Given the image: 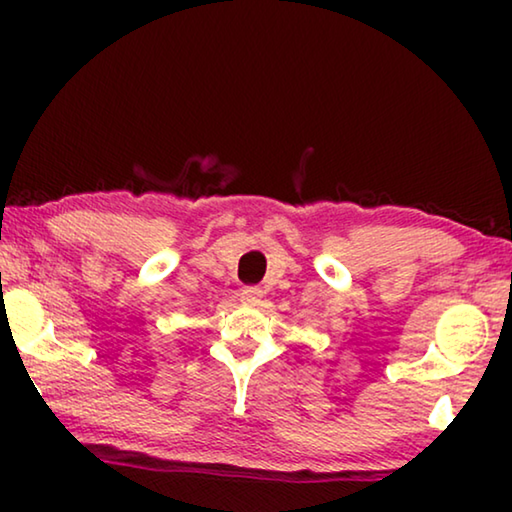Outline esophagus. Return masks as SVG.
I'll return each mask as SVG.
<instances>
[{"label": "esophagus", "mask_w": 512, "mask_h": 512, "mask_svg": "<svg viewBox=\"0 0 512 512\" xmlns=\"http://www.w3.org/2000/svg\"><path fill=\"white\" fill-rule=\"evenodd\" d=\"M262 289L259 287H246L244 291H241V302H244V305H259V302H262Z\"/></svg>", "instance_id": "1"}]
</instances>
